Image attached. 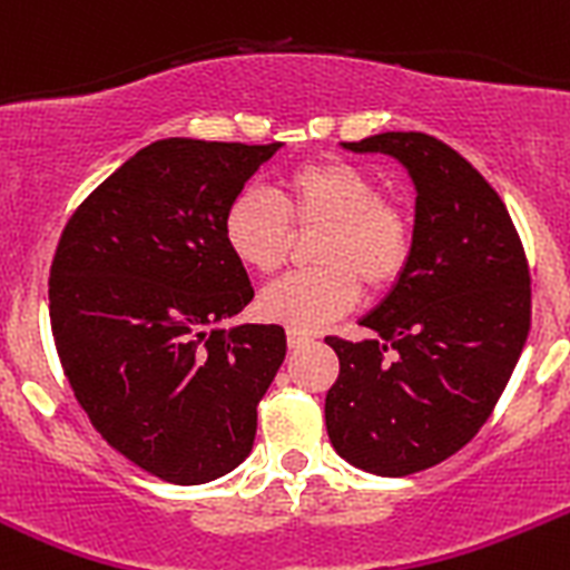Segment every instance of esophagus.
<instances>
[{
    "label": "esophagus",
    "instance_id": "1",
    "mask_svg": "<svg viewBox=\"0 0 570 570\" xmlns=\"http://www.w3.org/2000/svg\"><path fill=\"white\" fill-rule=\"evenodd\" d=\"M314 336L308 334V331H301V328H286V342H289V347H301L306 345V342H312Z\"/></svg>",
    "mask_w": 570,
    "mask_h": 570
}]
</instances>
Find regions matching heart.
Listing matches in <instances>:
<instances>
[{"label":"heart","instance_id":"1","mask_svg":"<svg viewBox=\"0 0 570 570\" xmlns=\"http://www.w3.org/2000/svg\"><path fill=\"white\" fill-rule=\"evenodd\" d=\"M297 230L323 228L314 242L317 269L275 281L258 297V312L273 323L312 331L345 314L358 301V284L384 292L412 256V219L384 200L381 184L358 164L320 158L281 178V197L242 189L223 217V239L236 262L256 275L284 267Z\"/></svg>","mask_w":570,"mask_h":570}]
</instances>
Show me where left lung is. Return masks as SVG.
I'll return each instance as SVG.
<instances>
[{
  "label": "left lung",
  "instance_id": "1",
  "mask_svg": "<svg viewBox=\"0 0 570 570\" xmlns=\"http://www.w3.org/2000/svg\"><path fill=\"white\" fill-rule=\"evenodd\" d=\"M342 147L401 161L417 197L406 269L358 320L375 336H325L340 356L325 429L351 465L409 476L471 443L499 403L532 323L527 253L493 186L440 138L379 132Z\"/></svg>",
  "mask_w": 570,
  "mask_h": 570
}]
</instances>
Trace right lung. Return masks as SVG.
<instances>
[{"instance_id":"right-lung-1","label":"right lung","mask_w":570,"mask_h":570,"mask_svg":"<svg viewBox=\"0 0 570 570\" xmlns=\"http://www.w3.org/2000/svg\"><path fill=\"white\" fill-rule=\"evenodd\" d=\"M278 147L153 141L82 200L55 250L49 320L77 403L164 482L206 484L245 462L286 356L281 325H219L253 301L225 208Z\"/></svg>"}]
</instances>
